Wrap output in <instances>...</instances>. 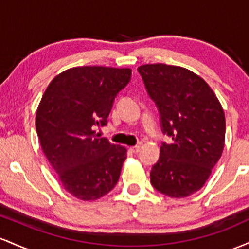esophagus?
<instances>
[{"instance_id":"1","label":"esophagus","mask_w":249,"mask_h":249,"mask_svg":"<svg viewBox=\"0 0 249 249\" xmlns=\"http://www.w3.org/2000/svg\"><path fill=\"white\" fill-rule=\"evenodd\" d=\"M130 151H131V152H133V153H138L139 151H141V146H138V145H137V146L130 147Z\"/></svg>"}]
</instances>
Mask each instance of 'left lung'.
<instances>
[{
  "label": "left lung",
  "instance_id": "8db88e82",
  "mask_svg": "<svg viewBox=\"0 0 249 249\" xmlns=\"http://www.w3.org/2000/svg\"><path fill=\"white\" fill-rule=\"evenodd\" d=\"M145 88L157 104L162 132L159 160L151 184L171 198H185L205 185L225 146V112L201 77L185 68L162 63L138 68Z\"/></svg>",
  "mask_w": 249,
  "mask_h": 249
}]
</instances>
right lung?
<instances>
[{
	"label": "right lung",
	"mask_w": 249,
	"mask_h": 249,
	"mask_svg": "<svg viewBox=\"0 0 249 249\" xmlns=\"http://www.w3.org/2000/svg\"><path fill=\"white\" fill-rule=\"evenodd\" d=\"M131 73L128 68H71L57 75L42 96L37 136L62 186L77 199L102 198L118 181L126 148L98 138L95 127L107 124Z\"/></svg>",
	"instance_id": "obj_1"
}]
</instances>
